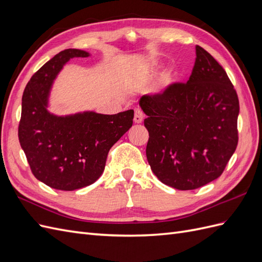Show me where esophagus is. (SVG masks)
<instances>
[{
  "instance_id": "esophagus-1",
  "label": "esophagus",
  "mask_w": 262,
  "mask_h": 262,
  "mask_svg": "<svg viewBox=\"0 0 262 262\" xmlns=\"http://www.w3.org/2000/svg\"><path fill=\"white\" fill-rule=\"evenodd\" d=\"M144 119V115H143V112L140 108H136L134 109V118L133 120L136 123H141L142 121H143Z\"/></svg>"
}]
</instances>
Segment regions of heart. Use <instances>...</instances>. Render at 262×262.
Instances as JSON below:
<instances>
[{
  "label": "heart",
  "instance_id": "obj_1",
  "mask_svg": "<svg viewBox=\"0 0 262 262\" xmlns=\"http://www.w3.org/2000/svg\"><path fill=\"white\" fill-rule=\"evenodd\" d=\"M172 83V76L169 72H163L157 81V87L160 91H164Z\"/></svg>",
  "mask_w": 262,
  "mask_h": 262
}]
</instances>
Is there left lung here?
Instances as JSON below:
<instances>
[{
    "label": "left lung",
    "instance_id": "8db88e82",
    "mask_svg": "<svg viewBox=\"0 0 262 262\" xmlns=\"http://www.w3.org/2000/svg\"><path fill=\"white\" fill-rule=\"evenodd\" d=\"M187 83L144 95L147 162L163 184L193 190L219 178L238 143L239 101L219 62L200 46Z\"/></svg>",
    "mask_w": 262,
    "mask_h": 262
}]
</instances>
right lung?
Returning a JSON list of instances; mask_svg holds the SVG:
<instances>
[{
  "instance_id": "obj_1",
  "label": "right lung",
  "mask_w": 262,
  "mask_h": 262,
  "mask_svg": "<svg viewBox=\"0 0 262 262\" xmlns=\"http://www.w3.org/2000/svg\"><path fill=\"white\" fill-rule=\"evenodd\" d=\"M89 55L80 49L55 54L31 76L21 98L18 139L31 172L45 185L64 191L94 184L105 169L109 149L133 123L132 109L116 115L48 112L50 90L63 66Z\"/></svg>"
}]
</instances>
